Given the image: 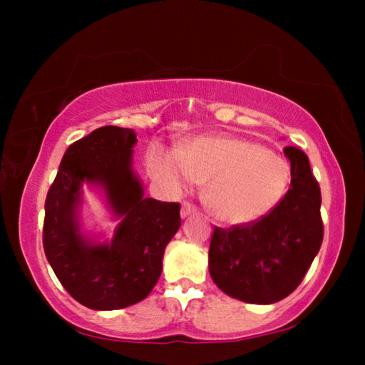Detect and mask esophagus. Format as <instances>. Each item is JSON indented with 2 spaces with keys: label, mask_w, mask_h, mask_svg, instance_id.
<instances>
[{
  "label": "esophagus",
  "mask_w": 365,
  "mask_h": 365,
  "mask_svg": "<svg viewBox=\"0 0 365 365\" xmlns=\"http://www.w3.org/2000/svg\"><path fill=\"white\" fill-rule=\"evenodd\" d=\"M191 214H196V207H195L193 205H190V202H183V205H182V209H180V215H182V219L188 217V215H191Z\"/></svg>",
  "instance_id": "34e87169"
}]
</instances>
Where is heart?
I'll use <instances>...</instances> for the list:
<instances>
[{"instance_id":"1","label":"heart","mask_w":365,"mask_h":365,"mask_svg":"<svg viewBox=\"0 0 365 365\" xmlns=\"http://www.w3.org/2000/svg\"><path fill=\"white\" fill-rule=\"evenodd\" d=\"M148 168L154 180L172 193L207 182L209 209L219 220L233 225L270 214L292 182L287 159L256 141L233 135L200 137L180 150L154 148Z\"/></svg>"}]
</instances>
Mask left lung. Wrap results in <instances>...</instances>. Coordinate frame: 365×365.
Here are the masks:
<instances>
[{"label":"left lung","mask_w":365,"mask_h":365,"mask_svg":"<svg viewBox=\"0 0 365 365\" xmlns=\"http://www.w3.org/2000/svg\"><path fill=\"white\" fill-rule=\"evenodd\" d=\"M292 188L274 211L256 222L215 227L209 274L222 292L250 304H272L298 288L324 240L320 188L309 159L285 148Z\"/></svg>","instance_id":"8db88e82"}]
</instances>
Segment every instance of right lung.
<instances>
[{
  "label": "right lung",
  "instance_id": "obj_1",
  "mask_svg": "<svg viewBox=\"0 0 365 365\" xmlns=\"http://www.w3.org/2000/svg\"><path fill=\"white\" fill-rule=\"evenodd\" d=\"M132 128L100 127L72 143L45 202L43 248L61 285L95 311L145 299L163 272L164 250L180 228V205L143 196L132 168ZM101 189L120 225L98 242L81 230V187Z\"/></svg>",
  "mask_w": 365,
  "mask_h": 365
}]
</instances>
